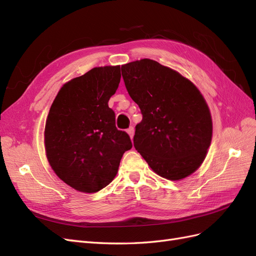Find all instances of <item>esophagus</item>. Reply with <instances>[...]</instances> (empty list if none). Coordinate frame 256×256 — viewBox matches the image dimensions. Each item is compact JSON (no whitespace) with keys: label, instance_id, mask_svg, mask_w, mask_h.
I'll return each mask as SVG.
<instances>
[{"label":"esophagus","instance_id":"1","mask_svg":"<svg viewBox=\"0 0 256 256\" xmlns=\"http://www.w3.org/2000/svg\"><path fill=\"white\" fill-rule=\"evenodd\" d=\"M127 134H129V136H130L131 140H132L134 134V127H129V128L127 129Z\"/></svg>","mask_w":256,"mask_h":256}]
</instances>
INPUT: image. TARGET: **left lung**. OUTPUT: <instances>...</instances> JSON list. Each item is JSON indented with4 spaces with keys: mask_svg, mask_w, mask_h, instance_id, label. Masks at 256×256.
<instances>
[{
    "mask_svg": "<svg viewBox=\"0 0 256 256\" xmlns=\"http://www.w3.org/2000/svg\"><path fill=\"white\" fill-rule=\"evenodd\" d=\"M128 94L143 115L134 145L152 171L180 180L203 164L212 120L203 95L180 72L150 58L122 66Z\"/></svg>",
    "mask_w": 256,
    "mask_h": 256,
    "instance_id": "obj_1",
    "label": "left lung"
}]
</instances>
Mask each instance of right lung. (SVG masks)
I'll use <instances>...</instances> for the list:
<instances>
[{"label":"right lung","mask_w":256,"mask_h":256,"mask_svg":"<svg viewBox=\"0 0 256 256\" xmlns=\"http://www.w3.org/2000/svg\"><path fill=\"white\" fill-rule=\"evenodd\" d=\"M120 82V66L95 67L65 83L50 108L46 154L54 173L76 191L94 193L109 184L132 147L108 104Z\"/></svg>","instance_id":"add662e5"}]
</instances>
